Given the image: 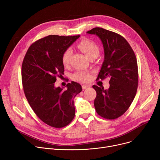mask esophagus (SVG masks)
Instances as JSON below:
<instances>
[{
  "mask_svg": "<svg viewBox=\"0 0 160 160\" xmlns=\"http://www.w3.org/2000/svg\"><path fill=\"white\" fill-rule=\"evenodd\" d=\"M89 87V86H88V85H84V84H83V85L82 86V89H87V88H88Z\"/></svg>",
  "mask_w": 160,
  "mask_h": 160,
  "instance_id": "1",
  "label": "esophagus"
}]
</instances>
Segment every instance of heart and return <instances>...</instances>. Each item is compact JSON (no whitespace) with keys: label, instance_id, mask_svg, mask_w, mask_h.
I'll use <instances>...</instances> for the list:
<instances>
[{"label":"heart","instance_id":"heart-1","mask_svg":"<svg viewBox=\"0 0 160 160\" xmlns=\"http://www.w3.org/2000/svg\"><path fill=\"white\" fill-rule=\"evenodd\" d=\"M78 47L83 52H84L89 58L94 56H98L99 53L98 45L95 41L89 39L81 40L78 44ZM71 56L72 49L71 48H67L64 50L62 56V60L65 66L69 63ZM72 78L74 81L79 82H87L90 80L91 76L90 72L89 71H77L72 74Z\"/></svg>","mask_w":160,"mask_h":160}]
</instances>
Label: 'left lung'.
I'll list each match as a JSON object with an SVG mask.
<instances>
[{
	"mask_svg": "<svg viewBox=\"0 0 160 160\" xmlns=\"http://www.w3.org/2000/svg\"><path fill=\"white\" fill-rule=\"evenodd\" d=\"M101 39L104 61L97 80L110 78V88L93 86L97 92L94 106L97 113L106 119H115L127 111L138 86L137 58L133 49L122 36L102 28L87 32Z\"/></svg>",
	"mask_w": 160,
	"mask_h": 160,
	"instance_id": "1",
	"label": "left lung"
}]
</instances>
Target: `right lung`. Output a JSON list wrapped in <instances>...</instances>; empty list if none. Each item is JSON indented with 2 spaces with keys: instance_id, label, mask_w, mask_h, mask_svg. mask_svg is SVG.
I'll return each mask as SVG.
<instances>
[{
  "instance_id": "obj_1",
  "label": "right lung",
  "mask_w": 160,
  "mask_h": 160,
  "mask_svg": "<svg viewBox=\"0 0 160 160\" xmlns=\"http://www.w3.org/2000/svg\"><path fill=\"white\" fill-rule=\"evenodd\" d=\"M80 36L49 35L33 43L22 63L24 93L36 115L50 127L60 128L74 119L73 98L82 91L78 83L71 82L63 90L55 88L57 77H62V56Z\"/></svg>"
}]
</instances>
